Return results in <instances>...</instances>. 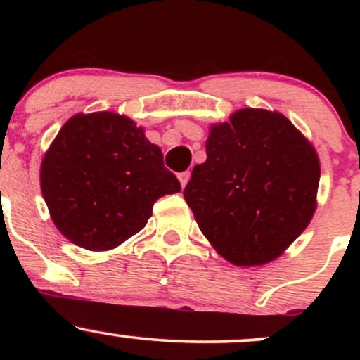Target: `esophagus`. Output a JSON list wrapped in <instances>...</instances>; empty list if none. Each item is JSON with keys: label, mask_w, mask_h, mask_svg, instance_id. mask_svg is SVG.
Masks as SVG:
<instances>
[{"label": "esophagus", "mask_w": 360, "mask_h": 360, "mask_svg": "<svg viewBox=\"0 0 360 360\" xmlns=\"http://www.w3.org/2000/svg\"><path fill=\"white\" fill-rule=\"evenodd\" d=\"M179 183H181V186H183V188H186V184H188V181H189V177H191V172L189 171H186V172H181L179 176Z\"/></svg>", "instance_id": "1"}]
</instances>
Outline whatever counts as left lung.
<instances>
[{"mask_svg": "<svg viewBox=\"0 0 360 360\" xmlns=\"http://www.w3.org/2000/svg\"><path fill=\"white\" fill-rule=\"evenodd\" d=\"M320 184L315 147L279 111L242 108L210 127L206 160L184 200L213 249L233 266L278 259L311 221Z\"/></svg>", "mask_w": 360, "mask_h": 360, "instance_id": "1", "label": "left lung"}]
</instances>
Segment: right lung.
<instances>
[{"mask_svg":"<svg viewBox=\"0 0 360 360\" xmlns=\"http://www.w3.org/2000/svg\"><path fill=\"white\" fill-rule=\"evenodd\" d=\"M40 189L59 232L101 252L139 233L155 201L179 193L181 184L142 127L94 111L74 115L60 128L42 159Z\"/></svg>","mask_w":360,"mask_h":360,"instance_id":"right-lung-1","label":"right lung"}]
</instances>
